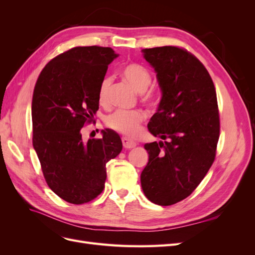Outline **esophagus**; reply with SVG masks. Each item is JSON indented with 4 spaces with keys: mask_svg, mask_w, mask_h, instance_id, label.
Segmentation results:
<instances>
[{
    "mask_svg": "<svg viewBox=\"0 0 255 255\" xmlns=\"http://www.w3.org/2000/svg\"><path fill=\"white\" fill-rule=\"evenodd\" d=\"M122 143H123V146H125L126 149H132V148H135V146L137 145V143L134 140L128 139V137L122 138Z\"/></svg>",
    "mask_w": 255,
    "mask_h": 255,
    "instance_id": "1",
    "label": "esophagus"
}]
</instances>
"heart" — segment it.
Masks as SVG:
<instances>
[{
    "instance_id": "1",
    "label": "heart",
    "mask_w": 255,
    "mask_h": 255,
    "mask_svg": "<svg viewBox=\"0 0 255 255\" xmlns=\"http://www.w3.org/2000/svg\"><path fill=\"white\" fill-rule=\"evenodd\" d=\"M121 78L137 90L141 92V100L149 106L157 104V92L148 88L151 83V73L144 66L130 63L121 70ZM112 78L105 76L98 88V101L100 105L107 106L110 103V89ZM145 119V114L141 110H117L105 118L106 127L128 137H135L140 132V126Z\"/></svg>"
}]
</instances>
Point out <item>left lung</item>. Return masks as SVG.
<instances>
[{
	"label": "left lung",
	"mask_w": 255,
	"mask_h": 255,
	"mask_svg": "<svg viewBox=\"0 0 255 255\" xmlns=\"http://www.w3.org/2000/svg\"><path fill=\"white\" fill-rule=\"evenodd\" d=\"M142 52L163 92L148 128L164 141L144 144L149 161L141 187L151 202L168 206L190 196L214 163L220 134L217 95L204 65L186 49Z\"/></svg>",
	"instance_id": "obj_1"
}]
</instances>
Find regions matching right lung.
<instances>
[{
    "label": "right lung",
    "mask_w": 255,
    "mask_h": 255,
    "mask_svg": "<svg viewBox=\"0 0 255 255\" xmlns=\"http://www.w3.org/2000/svg\"><path fill=\"white\" fill-rule=\"evenodd\" d=\"M117 56L112 48H72L51 59L35 85L33 145L45 182L69 203H87L101 194L106 163L122 150L120 136L113 129L87 142L81 133L95 122L99 85Z\"/></svg>",
    "instance_id": "add662e5"
}]
</instances>
